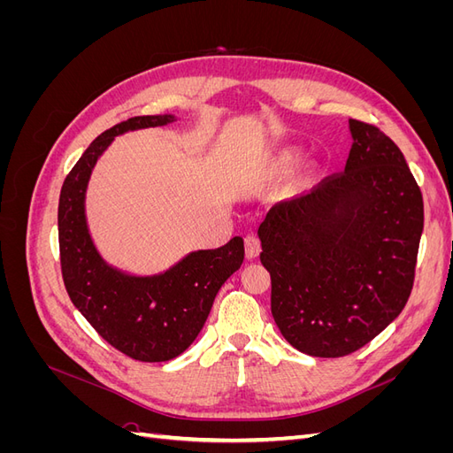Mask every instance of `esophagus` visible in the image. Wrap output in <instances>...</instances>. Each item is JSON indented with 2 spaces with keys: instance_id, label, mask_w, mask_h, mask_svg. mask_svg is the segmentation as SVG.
Segmentation results:
<instances>
[{
  "instance_id": "esophagus-1",
  "label": "esophagus",
  "mask_w": 453,
  "mask_h": 453,
  "mask_svg": "<svg viewBox=\"0 0 453 453\" xmlns=\"http://www.w3.org/2000/svg\"><path fill=\"white\" fill-rule=\"evenodd\" d=\"M258 253H260V242H258V238L253 236V234L245 236V257L251 260V258L258 257Z\"/></svg>"
}]
</instances>
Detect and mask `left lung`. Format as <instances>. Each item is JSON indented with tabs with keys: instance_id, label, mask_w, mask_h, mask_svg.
Segmentation results:
<instances>
[{
	"instance_id": "left-lung-1",
	"label": "left lung",
	"mask_w": 453,
	"mask_h": 453,
	"mask_svg": "<svg viewBox=\"0 0 453 453\" xmlns=\"http://www.w3.org/2000/svg\"><path fill=\"white\" fill-rule=\"evenodd\" d=\"M342 173L280 202L258 226L280 333L311 357H344L376 338L414 285L423 198L386 134L349 119Z\"/></svg>"
}]
</instances>
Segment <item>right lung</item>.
<instances>
[{"label":"right lung","instance_id":"obj_1","mask_svg":"<svg viewBox=\"0 0 453 453\" xmlns=\"http://www.w3.org/2000/svg\"><path fill=\"white\" fill-rule=\"evenodd\" d=\"M173 115L132 117L96 138L67 173L58 203V243L65 291L105 342L128 357L162 363L193 344L215 295L243 263V240L188 253L155 276H130L109 266L94 248L85 215L90 173L115 135L164 127Z\"/></svg>","mask_w":453,"mask_h":453}]
</instances>
